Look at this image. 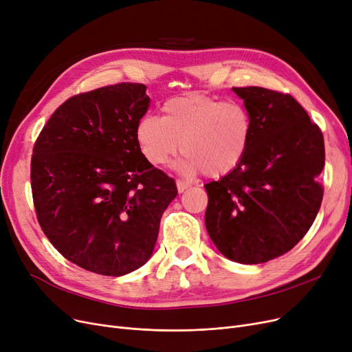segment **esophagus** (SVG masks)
I'll return each mask as SVG.
<instances>
[{"label": "esophagus", "mask_w": 352, "mask_h": 352, "mask_svg": "<svg viewBox=\"0 0 352 352\" xmlns=\"http://www.w3.org/2000/svg\"><path fill=\"white\" fill-rule=\"evenodd\" d=\"M188 187H190V184H188L187 181H184V179H177V188H178V192H184Z\"/></svg>", "instance_id": "obj_1"}]
</instances>
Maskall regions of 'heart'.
<instances>
[{
	"label": "heart",
	"instance_id": "heart-1",
	"mask_svg": "<svg viewBox=\"0 0 352 352\" xmlns=\"http://www.w3.org/2000/svg\"><path fill=\"white\" fill-rule=\"evenodd\" d=\"M162 116H145L136 125V144L152 166L165 165L178 154L186 174L223 177L233 173L248 154L252 116L239 102L204 95L168 99Z\"/></svg>",
	"mask_w": 352,
	"mask_h": 352
}]
</instances>
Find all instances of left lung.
Wrapping results in <instances>:
<instances>
[{"label": "left lung", "instance_id": "1", "mask_svg": "<svg viewBox=\"0 0 352 352\" xmlns=\"http://www.w3.org/2000/svg\"><path fill=\"white\" fill-rule=\"evenodd\" d=\"M252 116L241 164L206 184V227L221 254L243 265L265 263L294 249L322 203L324 135L289 94L233 87Z\"/></svg>", "mask_w": 352, "mask_h": 352}]
</instances>
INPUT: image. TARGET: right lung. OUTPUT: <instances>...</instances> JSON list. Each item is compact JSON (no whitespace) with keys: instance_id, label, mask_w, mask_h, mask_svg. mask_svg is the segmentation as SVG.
<instances>
[{"instance_id":"1","label":"right lung","mask_w":352,"mask_h":352,"mask_svg":"<svg viewBox=\"0 0 352 352\" xmlns=\"http://www.w3.org/2000/svg\"><path fill=\"white\" fill-rule=\"evenodd\" d=\"M142 83L74 95L54 111L33 148L32 191L45 237L67 261L104 276L145 265L175 181L136 144L149 98Z\"/></svg>"}]
</instances>
